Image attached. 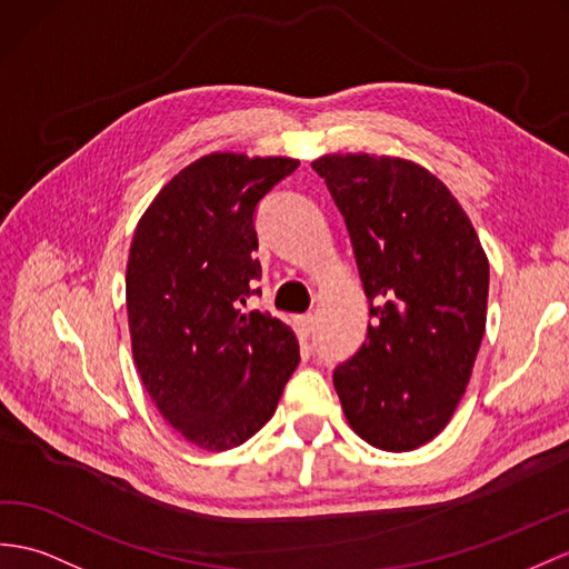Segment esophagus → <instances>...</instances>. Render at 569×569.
I'll list each match as a JSON object with an SVG mask.
<instances>
[{
	"instance_id": "1",
	"label": "esophagus",
	"mask_w": 569,
	"mask_h": 569,
	"mask_svg": "<svg viewBox=\"0 0 569 569\" xmlns=\"http://www.w3.org/2000/svg\"><path fill=\"white\" fill-rule=\"evenodd\" d=\"M297 323H299V332H301L303 338L311 336V330H313V316H311V313H303V316H299V318H297Z\"/></svg>"
}]
</instances>
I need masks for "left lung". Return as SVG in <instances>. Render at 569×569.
I'll return each instance as SVG.
<instances>
[{
    "label": "left lung",
    "mask_w": 569,
    "mask_h": 569,
    "mask_svg": "<svg viewBox=\"0 0 569 569\" xmlns=\"http://www.w3.org/2000/svg\"><path fill=\"white\" fill-rule=\"evenodd\" d=\"M311 166L348 224L373 318L332 383L359 437L412 451L449 425L466 393L488 318V256L425 166L377 154H326Z\"/></svg>",
    "instance_id": "obj_1"
}]
</instances>
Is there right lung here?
Listing matches in <instances>:
<instances>
[{
    "label": "right lung",
    "instance_id": "obj_1",
    "mask_svg": "<svg viewBox=\"0 0 569 569\" xmlns=\"http://www.w3.org/2000/svg\"><path fill=\"white\" fill-rule=\"evenodd\" d=\"M299 166L214 151L151 200L130 246L124 299L151 403L204 451L251 439L299 365L295 330L248 309L260 280L256 207Z\"/></svg>",
    "mask_w": 569,
    "mask_h": 569
}]
</instances>
